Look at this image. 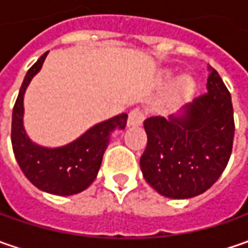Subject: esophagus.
Instances as JSON below:
<instances>
[{
    "label": "esophagus",
    "mask_w": 248,
    "mask_h": 248,
    "mask_svg": "<svg viewBox=\"0 0 248 248\" xmlns=\"http://www.w3.org/2000/svg\"><path fill=\"white\" fill-rule=\"evenodd\" d=\"M145 120V114L140 109H134L128 114V127H139Z\"/></svg>",
    "instance_id": "obj_1"
}]
</instances>
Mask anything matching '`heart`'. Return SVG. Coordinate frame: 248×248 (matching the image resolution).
Segmentation results:
<instances>
[{
	"mask_svg": "<svg viewBox=\"0 0 248 248\" xmlns=\"http://www.w3.org/2000/svg\"><path fill=\"white\" fill-rule=\"evenodd\" d=\"M195 91V82L192 81L189 77H181L176 80L171 88L170 98H168V106L170 108H176L182 102H185Z\"/></svg>",
	"mask_w": 248,
	"mask_h": 248,
	"instance_id": "b5f03b06",
	"label": "heart"
}]
</instances>
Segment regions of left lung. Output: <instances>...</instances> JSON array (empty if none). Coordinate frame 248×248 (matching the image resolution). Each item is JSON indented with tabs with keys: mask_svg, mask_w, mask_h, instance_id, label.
Returning <instances> with one entry per match:
<instances>
[{
	"mask_svg": "<svg viewBox=\"0 0 248 248\" xmlns=\"http://www.w3.org/2000/svg\"><path fill=\"white\" fill-rule=\"evenodd\" d=\"M207 91L176 116L149 117L148 145L140 156L143 178L160 195L190 199L224 172L234 135L232 98L218 72L208 67Z\"/></svg>",
	"mask_w": 248,
	"mask_h": 248,
	"instance_id": "8db88e82",
	"label": "left lung"
}]
</instances>
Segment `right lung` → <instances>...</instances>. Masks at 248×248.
<instances>
[{"label": "right lung", "instance_id": "right-lung-1", "mask_svg": "<svg viewBox=\"0 0 248 248\" xmlns=\"http://www.w3.org/2000/svg\"><path fill=\"white\" fill-rule=\"evenodd\" d=\"M48 52L29 69L12 113V148L26 178L40 190L56 196L77 195L85 190L98 175L103 153L114 129H124L128 116H114L93 125L80 138L62 148H44L34 143L23 127L24 92L41 70Z\"/></svg>", "mask_w": 248, "mask_h": 248}]
</instances>
